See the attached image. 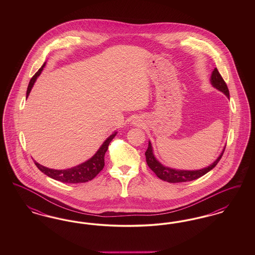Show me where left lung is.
I'll return each instance as SVG.
<instances>
[{"mask_svg": "<svg viewBox=\"0 0 255 255\" xmlns=\"http://www.w3.org/2000/svg\"><path fill=\"white\" fill-rule=\"evenodd\" d=\"M210 82H211V84H212V86H213L214 88H216L220 92L224 93L227 97L230 98L229 88H228V86L226 84L225 80L223 79V77L221 76V74H220L218 70H217L216 68H215L214 71L212 72L211 78H210ZM225 149H226V146H225L224 150L222 151L221 155L219 156L217 159H216L212 164H210L209 166L205 167V168H203V169H173V168H170V167L162 165V164L158 161V159L155 157L154 153H153L152 144H151V142L149 141L148 148H147V150H146L145 152L146 162H147L148 166L151 168V170L157 175V177L159 178L160 180H162V181L172 182V183H175V182H190V181H194L196 179H198V178H200V177L206 175L207 172H209L210 170L213 169V168L217 165L219 160L222 158Z\"/></svg>", "mask_w": 255, "mask_h": 255, "instance_id": "obj_1", "label": "left lung"}]
</instances>
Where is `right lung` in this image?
I'll use <instances>...</instances> for the list:
<instances>
[{
  "instance_id": "obj_1",
  "label": "right lung",
  "mask_w": 255,
  "mask_h": 255,
  "mask_svg": "<svg viewBox=\"0 0 255 255\" xmlns=\"http://www.w3.org/2000/svg\"><path fill=\"white\" fill-rule=\"evenodd\" d=\"M45 65H46V63H44V65L39 69V71L30 79L27 90H26V97H28L32 87L36 81L37 77L42 73ZM117 133L118 132H114L112 133L109 137L103 142V144L100 146V148L97 150V153L92 158L88 159L85 162H83L79 165H76L72 168L64 170L50 169V168L39 164L36 161H34V163L38 167V169L53 180L66 182V183H81V182H89V181L93 180L97 174L103 169L104 164H105L104 163L105 153L108 150L110 142L116 136Z\"/></svg>"
}]
</instances>
